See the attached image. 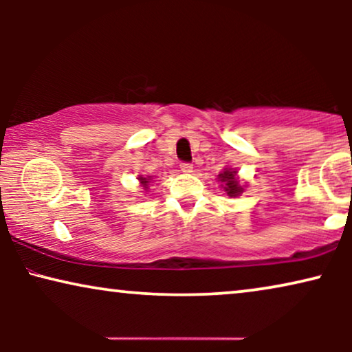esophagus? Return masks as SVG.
Wrapping results in <instances>:
<instances>
[{
    "mask_svg": "<svg viewBox=\"0 0 352 352\" xmlns=\"http://www.w3.org/2000/svg\"><path fill=\"white\" fill-rule=\"evenodd\" d=\"M181 171L184 173V175H190V173L194 171V166H192L190 163H181Z\"/></svg>",
    "mask_w": 352,
    "mask_h": 352,
    "instance_id": "esophagus-1",
    "label": "esophagus"
}]
</instances>
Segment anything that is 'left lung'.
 <instances>
[{
  "label": "left lung",
  "instance_id": "left-lung-1",
  "mask_svg": "<svg viewBox=\"0 0 352 352\" xmlns=\"http://www.w3.org/2000/svg\"><path fill=\"white\" fill-rule=\"evenodd\" d=\"M237 173L239 171L235 170V168L226 166L218 175V182H221V187H223V190L230 197V199H237V197L243 194L245 187H247L242 181H240Z\"/></svg>",
  "mask_w": 352,
  "mask_h": 352
}]
</instances>
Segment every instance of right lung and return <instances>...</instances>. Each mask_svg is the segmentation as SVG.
<instances>
[{
    "label": "right lung",
    "mask_w": 352,
    "mask_h": 352,
    "mask_svg": "<svg viewBox=\"0 0 352 352\" xmlns=\"http://www.w3.org/2000/svg\"><path fill=\"white\" fill-rule=\"evenodd\" d=\"M138 181H139V186H141L142 189L146 190V192H148V182L152 181V176H144V175H139Z\"/></svg>",
    "instance_id": "right-lung-1"
}]
</instances>
